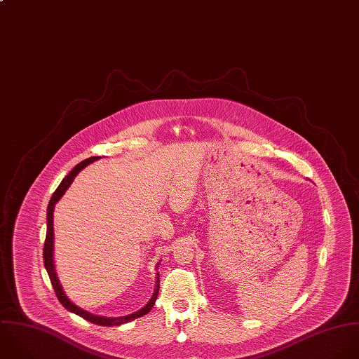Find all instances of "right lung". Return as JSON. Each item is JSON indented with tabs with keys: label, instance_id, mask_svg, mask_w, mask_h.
Listing matches in <instances>:
<instances>
[{
	"label": "right lung",
	"instance_id": "right-lung-1",
	"mask_svg": "<svg viewBox=\"0 0 359 359\" xmlns=\"http://www.w3.org/2000/svg\"><path fill=\"white\" fill-rule=\"evenodd\" d=\"M101 156H91V158H87L84 161H81L80 163H77L72 170L69 172V175H67L64 177V180L61 182V184L58 186V189L55 190V193L53 194L51 200H50V204L47 207V236H46V241H44V250H43V257H44V266L47 269V273L50 276V280H51V285L54 287V291L60 299V302L73 313L81 316L83 319L94 323V325H100V326H118V325H123V323H128L130 320H135L140 316H143L145 313H148L151 311V308L154 306L155 301H156V295H158V291H159V273H156V282H155V290H154V294L152 297L149 298V301L144 305L142 309L130 313V315H126V316H121V318H108V316H100V315H94L77 305H74L72 301L68 298V295L65 294L62 285L60 283V279H58V275L55 272V265H54V208H55V204L61 200V197L65 194V191L69 189V186L72 184L74 177L77 176V173L86 168L87 165L93 163L94 161H98ZM158 265L156 264V269H158Z\"/></svg>",
	"mask_w": 359,
	"mask_h": 359
}]
</instances>
